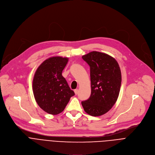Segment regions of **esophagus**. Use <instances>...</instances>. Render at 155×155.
<instances>
[{"label":"esophagus","mask_w":155,"mask_h":155,"mask_svg":"<svg viewBox=\"0 0 155 155\" xmlns=\"http://www.w3.org/2000/svg\"><path fill=\"white\" fill-rule=\"evenodd\" d=\"M74 93H75V95L78 94V90H74Z\"/></svg>","instance_id":"esophagus-1"}]
</instances>
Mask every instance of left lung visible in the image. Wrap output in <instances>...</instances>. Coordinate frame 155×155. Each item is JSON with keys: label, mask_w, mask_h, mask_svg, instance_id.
<instances>
[{"label": "left lung", "mask_w": 155, "mask_h": 155, "mask_svg": "<svg viewBox=\"0 0 155 155\" xmlns=\"http://www.w3.org/2000/svg\"><path fill=\"white\" fill-rule=\"evenodd\" d=\"M82 58L90 67L91 93L81 105L87 114L102 115L112 108L118 97L121 83L120 66L115 58L98 51L90 52Z\"/></svg>", "instance_id": "left-lung-1"}]
</instances>
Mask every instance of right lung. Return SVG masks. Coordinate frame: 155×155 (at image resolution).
Listing matches in <instances>:
<instances>
[{
    "label": "right lung",
    "instance_id": "right-lung-1",
    "mask_svg": "<svg viewBox=\"0 0 155 155\" xmlns=\"http://www.w3.org/2000/svg\"><path fill=\"white\" fill-rule=\"evenodd\" d=\"M68 61V58H50L39 65L34 74L32 90L35 99L38 106L49 114L61 113L75 95L62 75Z\"/></svg>",
    "mask_w": 155,
    "mask_h": 155
}]
</instances>
